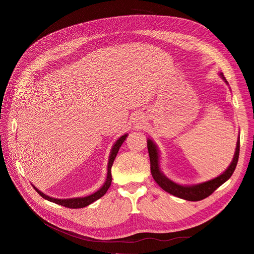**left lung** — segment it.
<instances>
[{
  "instance_id": "1",
  "label": "left lung",
  "mask_w": 254,
  "mask_h": 254,
  "mask_svg": "<svg viewBox=\"0 0 254 254\" xmlns=\"http://www.w3.org/2000/svg\"><path fill=\"white\" fill-rule=\"evenodd\" d=\"M219 75L228 84V81L225 78L224 74L220 73ZM238 139H240V137H238ZM147 148L150 159V171L152 178L155 179V181L159 186L165 191H167V193H170L176 197L186 199V200L189 201H199L206 197H209L215 190L218 189L221 184H224L234 173L238 161V156H240V140H237L233 160L227 170L221 175L216 177V178L199 184H194V186H180V184L168 179L160 170L159 150L155 142H152L150 139L147 140Z\"/></svg>"
}]
</instances>
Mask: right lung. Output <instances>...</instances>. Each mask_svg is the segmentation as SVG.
Instances as JSON below:
<instances>
[{
  "mask_svg": "<svg viewBox=\"0 0 254 254\" xmlns=\"http://www.w3.org/2000/svg\"><path fill=\"white\" fill-rule=\"evenodd\" d=\"M128 134H124L122 135L120 139L114 143L113 147L111 149V152H110V156H109V161H108V171H107V179L105 181V183L103 184V187L99 189L97 191H95V193L91 194L89 196H86V197H77V198H68V199H58V198H53V197H50L48 195L43 194L41 190H38L36 187H34V189L36 190V191L38 194H39L42 198L47 199V200L49 201H52V202H55L57 204H60V205H64L65 207H70V209H80V207H84L87 206L89 204H91L92 202L96 201L97 199H99L101 197H103L106 191L108 190V189L110 188L111 186V181H112V176H111V167H112V164H113V161L115 159V157H117L118 152H119V149L122 146L123 142H124L126 140Z\"/></svg>",
  "mask_w": 254,
  "mask_h": 254,
  "instance_id": "1",
  "label": "right lung"
}]
</instances>
